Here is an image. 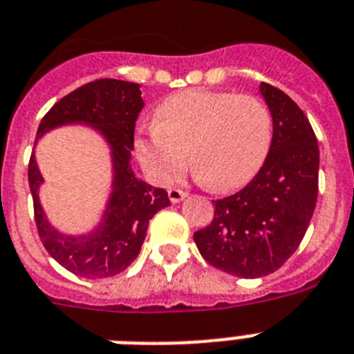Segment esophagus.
I'll use <instances>...</instances> for the list:
<instances>
[{
  "instance_id": "1",
  "label": "esophagus",
  "mask_w": 354,
  "mask_h": 354,
  "mask_svg": "<svg viewBox=\"0 0 354 354\" xmlns=\"http://www.w3.org/2000/svg\"><path fill=\"white\" fill-rule=\"evenodd\" d=\"M168 197H170L171 203L177 204V203H180V201H184V198L188 197V194H186V192H183V189H179V188H171V189H168Z\"/></svg>"
}]
</instances>
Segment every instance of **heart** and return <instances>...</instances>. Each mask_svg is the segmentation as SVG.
<instances>
[{"mask_svg":"<svg viewBox=\"0 0 354 354\" xmlns=\"http://www.w3.org/2000/svg\"><path fill=\"white\" fill-rule=\"evenodd\" d=\"M273 141V115L253 95L194 88L159 104L156 124L136 137L133 148L151 179L170 184L188 166L208 188L232 192L250 183Z\"/></svg>","mask_w":354,"mask_h":354,"instance_id":"obj_1","label":"heart"}]
</instances>
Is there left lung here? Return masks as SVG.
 I'll use <instances>...</instances> for the list:
<instances>
[{
	"mask_svg": "<svg viewBox=\"0 0 354 354\" xmlns=\"http://www.w3.org/2000/svg\"><path fill=\"white\" fill-rule=\"evenodd\" d=\"M273 141L259 174L215 201L209 226L194 233L206 262L241 279L277 271L302 242L318 195L320 151L308 118L282 90L261 83Z\"/></svg>",
	"mask_w": 354,
	"mask_h": 354,
	"instance_id": "obj_1",
	"label": "left lung"
}]
</instances>
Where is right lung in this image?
I'll use <instances>...</instances> for the list:
<instances>
[{
	"label": "right lung",
	"instance_id": "add662e5",
	"mask_svg": "<svg viewBox=\"0 0 354 354\" xmlns=\"http://www.w3.org/2000/svg\"><path fill=\"white\" fill-rule=\"evenodd\" d=\"M142 108L141 84L97 79L57 101L37 128L36 145L54 128L79 124L99 133L110 150L112 189L103 215L92 230L77 235L61 232L48 221L39 201L45 179L36 151H32L28 165V184L43 246L65 270L83 279H108L127 270L141 251L150 218L170 206L166 189L153 188L131 170L133 131Z\"/></svg>",
	"mask_w": 354,
	"mask_h": 354
}]
</instances>
